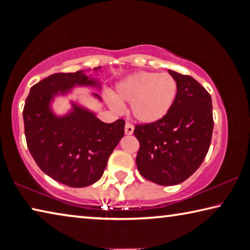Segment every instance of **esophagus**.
<instances>
[{
	"label": "esophagus",
	"mask_w": 250,
	"mask_h": 250,
	"mask_svg": "<svg viewBox=\"0 0 250 250\" xmlns=\"http://www.w3.org/2000/svg\"><path fill=\"white\" fill-rule=\"evenodd\" d=\"M133 130H134L133 125H131V124H129V122H126L125 125V133L130 135V134L133 133Z\"/></svg>",
	"instance_id": "1"
}]
</instances>
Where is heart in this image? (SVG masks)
Segmentation results:
<instances>
[{
	"label": "heart",
	"instance_id": "heart-1",
	"mask_svg": "<svg viewBox=\"0 0 250 250\" xmlns=\"http://www.w3.org/2000/svg\"><path fill=\"white\" fill-rule=\"evenodd\" d=\"M177 83L172 75L141 71L122 79L108 97L110 107L119 110L120 104H130V113L140 124L162 120L175 104Z\"/></svg>",
	"mask_w": 250,
	"mask_h": 250
}]
</instances>
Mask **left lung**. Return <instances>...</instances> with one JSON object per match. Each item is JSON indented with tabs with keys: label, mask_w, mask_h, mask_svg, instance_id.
I'll use <instances>...</instances> for the list:
<instances>
[{
	"label": "left lung",
	"mask_w": 250,
	"mask_h": 250,
	"mask_svg": "<svg viewBox=\"0 0 250 250\" xmlns=\"http://www.w3.org/2000/svg\"><path fill=\"white\" fill-rule=\"evenodd\" d=\"M177 83V97L162 120L137 125L140 174L153 183L176 185L188 179L204 161L213 133L210 95L191 76L168 70Z\"/></svg>",
	"instance_id": "1"
}]
</instances>
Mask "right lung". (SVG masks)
I'll return each instance as SVG.
<instances>
[{
    "mask_svg": "<svg viewBox=\"0 0 250 250\" xmlns=\"http://www.w3.org/2000/svg\"><path fill=\"white\" fill-rule=\"evenodd\" d=\"M76 86L100 88V83L83 70L50 75L31 88L23 119L27 147L41 170L59 183L84 188L103 176L110 154L124 137L125 121L104 124L75 103L69 113L55 115L50 108L54 97L68 94Z\"/></svg>",
    "mask_w": 250,
    "mask_h": 250,
    "instance_id": "right-lung-1",
    "label": "right lung"
}]
</instances>
